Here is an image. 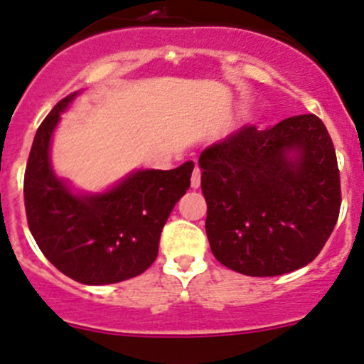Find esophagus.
Returning a JSON list of instances; mask_svg holds the SVG:
<instances>
[{"instance_id": "esophagus-1", "label": "esophagus", "mask_w": 364, "mask_h": 364, "mask_svg": "<svg viewBox=\"0 0 364 364\" xmlns=\"http://www.w3.org/2000/svg\"><path fill=\"white\" fill-rule=\"evenodd\" d=\"M190 185H192L193 190H197L198 186H200V169H195L193 174H192V179H190Z\"/></svg>"}]
</instances>
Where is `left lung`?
Listing matches in <instances>:
<instances>
[{
    "mask_svg": "<svg viewBox=\"0 0 364 364\" xmlns=\"http://www.w3.org/2000/svg\"><path fill=\"white\" fill-rule=\"evenodd\" d=\"M208 202L205 233L220 263L272 277L311 263L340 213L331 137L316 114L267 131L244 125L198 156Z\"/></svg>",
    "mask_w": 364,
    "mask_h": 364,
    "instance_id": "left-lung-1",
    "label": "left lung"
}]
</instances>
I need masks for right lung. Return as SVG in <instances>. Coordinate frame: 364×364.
I'll return each instance as SVG.
<instances>
[{
    "instance_id": "1",
    "label": "right lung",
    "mask_w": 364,
    "mask_h": 364,
    "mask_svg": "<svg viewBox=\"0 0 364 364\" xmlns=\"http://www.w3.org/2000/svg\"><path fill=\"white\" fill-rule=\"evenodd\" d=\"M78 94L57 102L38 127L24 176L26 214L38 247L57 270L82 284H114L155 262L164 225L190 188L193 162L132 171L105 192H75L53 171L50 146L60 113Z\"/></svg>"
}]
</instances>
